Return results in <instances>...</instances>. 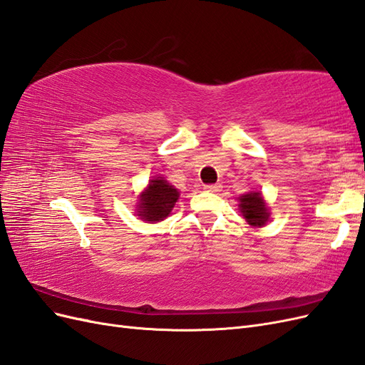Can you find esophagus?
<instances>
[{
    "instance_id": "34e87169",
    "label": "esophagus",
    "mask_w": 365,
    "mask_h": 365,
    "mask_svg": "<svg viewBox=\"0 0 365 365\" xmlns=\"http://www.w3.org/2000/svg\"><path fill=\"white\" fill-rule=\"evenodd\" d=\"M204 189H205L207 192L216 193V192L220 190V185H219V184H207V185H204Z\"/></svg>"
}]
</instances>
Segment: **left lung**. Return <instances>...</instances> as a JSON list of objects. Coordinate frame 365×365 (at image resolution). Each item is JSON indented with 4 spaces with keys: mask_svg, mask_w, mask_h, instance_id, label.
Wrapping results in <instances>:
<instances>
[{
    "mask_svg": "<svg viewBox=\"0 0 365 365\" xmlns=\"http://www.w3.org/2000/svg\"><path fill=\"white\" fill-rule=\"evenodd\" d=\"M239 207L242 216L245 217L247 222L252 227H263L268 222L269 212L268 207L264 204L262 193L251 192L247 195H242L239 197Z\"/></svg>",
    "mask_w": 365,
    "mask_h": 365,
    "instance_id": "obj_1",
    "label": "left lung"
}]
</instances>
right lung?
<instances>
[{"label":"right lung","instance_id":"obj_1","mask_svg":"<svg viewBox=\"0 0 365 365\" xmlns=\"http://www.w3.org/2000/svg\"><path fill=\"white\" fill-rule=\"evenodd\" d=\"M180 192L161 176L149 181L146 190L140 195L137 215L148 222H160L165 219L178 201Z\"/></svg>","mask_w":365,"mask_h":365}]
</instances>
